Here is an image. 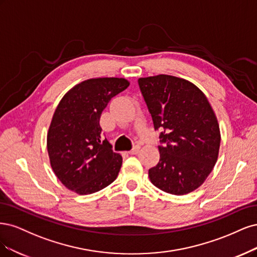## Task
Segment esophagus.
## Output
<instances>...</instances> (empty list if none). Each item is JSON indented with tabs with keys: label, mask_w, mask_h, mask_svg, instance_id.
<instances>
[{
	"label": "esophagus",
	"mask_w": 257,
	"mask_h": 257,
	"mask_svg": "<svg viewBox=\"0 0 257 257\" xmlns=\"http://www.w3.org/2000/svg\"><path fill=\"white\" fill-rule=\"evenodd\" d=\"M140 150H141V146L140 145H136L134 148H132V150L130 151V152H128L130 155H137L139 152H140Z\"/></svg>",
	"instance_id": "esophagus-1"
}]
</instances>
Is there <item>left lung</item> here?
Returning <instances> with one entry per match:
<instances>
[{
    "mask_svg": "<svg viewBox=\"0 0 257 257\" xmlns=\"http://www.w3.org/2000/svg\"><path fill=\"white\" fill-rule=\"evenodd\" d=\"M154 127L160 129V159L148 171L162 191L185 195L201 187L217 163L221 134L202 90L186 79L158 74L139 78Z\"/></svg>",
    "mask_w": 257,
    "mask_h": 257,
    "instance_id": "1",
    "label": "left lung"
}]
</instances>
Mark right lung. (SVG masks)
Segmentation results:
<instances>
[{
  "label": "right lung",
  "mask_w": 257,
  "mask_h": 257,
  "mask_svg": "<svg viewBox=\"0 0 257 257\" xmlns=\"http://www.w3.org/2000/svg\"><path fill=\"white\" fill-rule=\"evenodd\" d=\"M125 78H92L80 82L61 99L47 135L50 165L61 183L86 195L116 179L122 158L101 138L100 115L111 98L125 90Z\"/></svg>",
  "instance_id": "1"
}]
</instances>
